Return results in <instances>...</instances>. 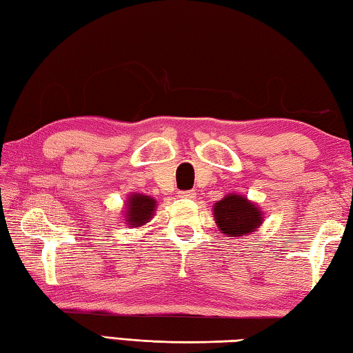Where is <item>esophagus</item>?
Masks as SVG:
<instances>
[{
    "mask_svg": "<svg viewBox=\"0 0 353 353\" xmlns=\"http://www.w3.org/2000/svg\"><path fill=\"white\" fill-rule=\"evenodd\" d=\"M179 198H185V199H194L196 198V191H179Z\"/></svg>",
    "mask_w": 353,
    "mask_h": 353,
    "instance_id": "1",
    "label": "esophagus"
}]
</instances>
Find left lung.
<instances>
[{
  "mask_svg": "<svg viewBox=\"0 0 353 353\" xmlns=\"http://www.w3.org/2000/svg\"><path fill=\"white\" fill-rule=\"evenodd\" d=\"M213 216L221 234L243 238L260 229L265 212L246 196L229 193L213 204Z\"/></svg>",
  "mask_w": 353,
  "mask_h": 353,
  "instance_id": "left-lung-1",
  "label": "left lung"
}]
</instances>
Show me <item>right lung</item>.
<instances>
[{
	"label": "right lung",
	"mask_w": 353,
	"mask_h": 353,
	"mask_svg": "<svg viewBox=\"0 0 353 353\" xmlns=\"http://www.w3.org/2000/svg\"><path fill=\"white\" fill-rule=\"evenodd\" d=\"M157 208V201L148 194L130 193L124 202L123 219L128 227H143L152 219Z\"/></svg>",
	"instance_id": "1"
}]
</instances>
